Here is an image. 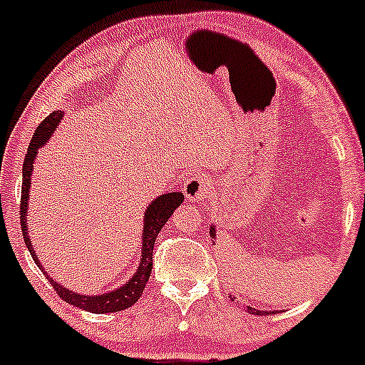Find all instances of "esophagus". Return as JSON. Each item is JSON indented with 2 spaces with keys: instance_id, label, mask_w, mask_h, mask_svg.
<instances>
[{
  "instance_id": "34e87169",
  "label": "esophagus",
  "mask_w": 365,
  "mask_h": 365,
  "mask_svg": "<svg viewBox=\"0 0 365 365\" xmlns=\"http://www.w3.org/2000/svg\"><path fill=\"white\" fill-rule=\"evenodd\" d=\"M212 179H209L207 175L193 174L186 179V184H184V195H186V198L190 202H200L212 193Z\"/></svg>"
}]
</instances>
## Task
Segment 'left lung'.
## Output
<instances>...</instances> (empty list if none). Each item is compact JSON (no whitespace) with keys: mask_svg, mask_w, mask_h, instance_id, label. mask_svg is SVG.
Returning a JSON list of instances; mask_svg holds the SVG:
<instances>
[{"mask_svg":"<svg viewBox=\"0 0 365 365\" xmlns=\"http://www.w3.org/2000/svg\"><path fill=\"white\" fill-rule=\"evenodd\" d=\"M209 234L212 235V239H214V235H216V228L210 227ZM247 313H251V314H272L274 311H270V313H269V311H258V309H255V307H247Z\"/></svg>","mask_w":365,"mask_h":365,"instance_id":"obj_1","label":"left lung"}]
</instances>
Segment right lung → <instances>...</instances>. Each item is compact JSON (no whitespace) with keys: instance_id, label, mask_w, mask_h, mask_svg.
Here are the masks:
<instances>
[{"instance_id":"add662e5","label":"right lung","mask_w":365,"mask_h":365,"mask_svg":"<svg viewBox=\"0 0 365 365\" xmlns=\"http://www.w3.org/2000/svg\"><path fill=\"white\" fill-rule=\"evenodd\" d=\"M63 118L61 110H54L52 114H48L47 118L40 123L38 128L35 130L31 142H29L28 153H26L24 165H22V190H21V228H22V237H24L26 246H28L29 253H31L33 260L36 262L38 269H42V272L47 276V272L43 270V267L40 265L38 257H36L35 250L31 247V240L28 235V223H26V210H28V198H29V184H31V172H33V161H35L36 153H38L40 145H43L45 142L51 138V135L54 133L56 126L59 125ZM184 195L182 193H167L160 195L155 198L148 210H145L144 216V239H142V258L140 265H138L135 276L128 281L126 284H123L121 288H115L114 292H108L103 295H81L75 294V292L68 290V288L61 287V284L56 283L52 277H48L52 288L56 290V294L59 295V299L66 300L75 307H81V309L89 311V313H118V311L126 309V307L133 306L138 299H140L142 292H144L145 284H148L149 276H151L153 269V247H155V240L160 234L161 228L165 227L168 217L172 216L175 209L182 204Z\"/></svg>"}]
</instances>
